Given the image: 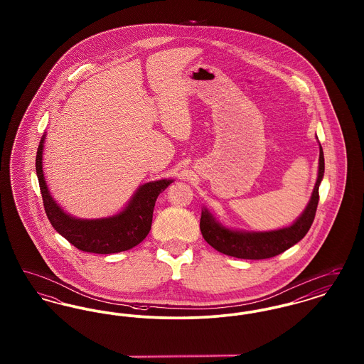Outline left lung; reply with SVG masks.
I'll use <instances>...</instances> for the list:
<instances>
[{
	"label": "left lung",
	"instance_id": "1",
	"mask_svg": "<svg viewBox=\"0 0 364 364\" xmlns=\"http://www.w3.org/2000/svg\"><path fill=\"white\" fill-rule=\"evenodd\" d=\"M323 173L325 158L322 146L319 144L316 183L314 186L309 205L292 225L266 232L239 230L221 224V221H218L208 208H203L200 217V232L205 240L217 251L240 259H267L287 251L296 242H300L311 228L319 200V186Z\"/></svg>",
	"mask_w": 364,
	"mask_h": 364
}]
</instances>
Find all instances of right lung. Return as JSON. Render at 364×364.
I'll use <instances>...</instances> for the list:
<instances>
[{"label":"right lung","mask_w":364,"mask_h":364,"mask_svg":"<svg viewBox=\"0 0 364 364\" xmlns=\"http://www.w3.org/2000/svg\"><path fill=\"white\" fill-rule=\"evenodd\" d=\"M45 139L46 134H43L38 146L35 169L45 211L53 228L80 251L92 254L122 252L143 242L151 229L156 198L173 180L161 178L144 183L135 191L125 208L114 215L92 220L76 218L64 211L48 188L42 171Z\"/></svg>","instance_id":"add662e5"}]
</instances>
